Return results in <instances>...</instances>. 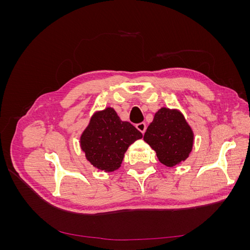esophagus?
Returning <instances> with one entry per match:
<instances>
[{
    "instance_id": "1",
    "label": "esophagus",
    "mask_w": 250,
    "mask_h": 250,
    "mask_svg": "<svg viewBox=\"0 0 250 250\" xmlns=\"http://www.w3.org/2000/svg\"><path fill=\"white\" fill-rule=\"evenodd\" d=\"M137 129L139 130V131H141L142 133H145V131H146V128H147V126H146V124L145 123H139V124H137Z\"/></svg>"
}]
</instances>
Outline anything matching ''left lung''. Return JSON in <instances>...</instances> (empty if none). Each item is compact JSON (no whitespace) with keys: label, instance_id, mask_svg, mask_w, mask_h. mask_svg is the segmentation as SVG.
Listing matches in <instances>:
<instances>
[{"label":"left lung","instance_id":"8db88e82","mask_svg":"<svg viewBox=\"0 0 250 250\" xmlns=\"http://www.w3.org/2000/svg\"><path fill=\"white\" fill-rule=\"evenodd\" d=\"M193 140V131L184 116L166 107L155 113L144 134V141L155 151L158 161L168 167L186 161L192 151Z\"/></svg>","mask_w":250,"mask_h":250}]
</instances>
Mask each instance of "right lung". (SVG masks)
Masks as SVG:
<instances>
[{
	"instance_id": "obj_1",
	"label": "right lung",
	"mask_w": 250,
	"mask_h": 250,
	"mask_svg": "<svg viewBox=\"0 0 250 250\" xmlns=\"http://www.w3.org/2000/svg\"><path fill=\"white\" fill-rule=\"evenodd\" d=\"M143 134L129 122L121 121L115 109L107 107L96 112L80 138L86 160L96 168L106 172L117 170L124 153Z\"/></svg>"
}]
</instances>
